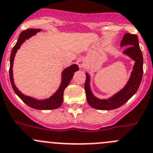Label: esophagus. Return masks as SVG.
<instances>
[{"mask_svg": "<svg viewBox=\"0 0 153 153\" xmlns=\"http://www.w3.org/2000/svg\"><path fill=\"white\" fill-rule=\"evenodd\" d=\"M78 66H79V68H83L85 67V65H86V63H85V60L84 59H79L78 60Z\"/></svg>", "mask_w": 153, "mask_h": 153, "instance_id": "esophagus-1", "label": "esophagus"}]
</instances>
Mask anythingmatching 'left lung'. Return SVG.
Here are the masks:
<instances>
[{
	"label": "left lung",
	"mask_w": 153,
	"mask_h": 153,
	"mask_svg": "<svg viewBox=\"0 0 153 153\" xmlns=\"http://www.w3.org/2000/svg\"><path fill=\"white\" fill-rule=\"evenodd\" d=\"M129 46L124 51V53L134 60V65L133 67L131 76L128 83L119 92L116 93L112 97L108 100H100L94 96L90 87V75L86 73L85 90L86 93L87 100L88 104L94 109L100 110H112L122 106L137 91L143 77V54L139 46V41L136 35L126 33L124 35L121 47Z\"/></svg>",
	"instance_id": "1"
}]
</instances>
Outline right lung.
Instances as JSON below:
<instances>
[{"instance_id":"1","label":"right lung","mask_w":153,"mask_h":153,"mask_svg":"<svg viewBox=\"0 0 153 153\" xmlns=\"http://www.w3.org/2000/svg\"><path fill=\"white\" fill-rule=\"evenodd\" d=\"M40 31H41V29L29 28V29H26L25 31H22L20 35H19L18 41H17L16 44H15V46L13 48L12 52H11L10 54V79L11 85H12L14 92L28 106L31 107L33 109H40V110L55 109L59 108L62 105V101H63L64 90L65 89V88L70 83V81H71L74 75V73L79 69V68H78L77 65L73 64V65H70L69 67L63 70V72L62 73V81H61V85L59 86V89L57 90L56 92L53 96H51L48 99L38 100L32 98L31 97L25 96V95L22 94L20 91H19L16 87L15 86V85H14L13 77V60L16 53L17 52L18 49H19L22 43L25 40L28 39V38H31V36H33L34 35H35L37 32Z\"/></svg>"}]
</instances>
